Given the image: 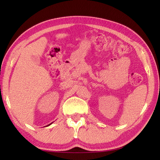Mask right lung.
Here are the masks:
<instances>
[{
    "label": "right lung",
    "instance_id": "obj_1",
    "mask_svg": "<svg viewBox=\"0 0 160 160\" xmlns=\"http://www.w3.org/2000/svg\"><path fill=\"white\" fill-rule=\"evenodd\" d=\"M52 123H53V122H52V123H51V124H48V125H47V126H46V127H48V126H49V125H51V124H52Z\"/></svg>",
    "mask_w": 160,
    "mask_h": 160
}]
</instances>
